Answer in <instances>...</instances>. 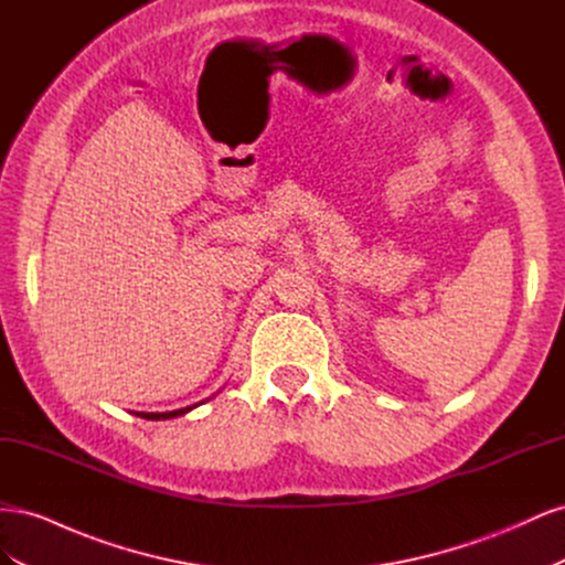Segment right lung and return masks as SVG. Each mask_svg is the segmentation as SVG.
Returning <instances> with one entry per match:
<instances>
[{
	"instance_id": "right-lung-1",
	"label": "right lung",
	"mask_w": 565,
	"mask_h": 565,
	"mask_svg": "<svg viewBox=\"0 0 565 565\" xmlns=\"http://www.w3.org/2000/svg\"><path fill=\"white\" fill-rule=\"evenodd\" d=\"M193 407H198V405L181 407V409H172V413H134V415H136V417H143V419L160 422V419H174V417H181V415H185V413H191Z\"/></svg>"
}]
</instances>
